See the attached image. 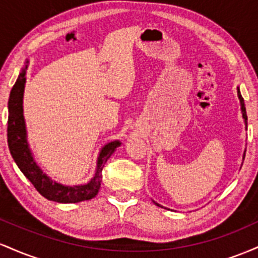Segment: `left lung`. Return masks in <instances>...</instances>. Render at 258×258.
<instances>
[{
  "label": "left lung",
  "mask_w": 258,
  "mask_h": 258,
  "mask_svg": "<svg viewBox=\"0 0 258 258\" xmlns=\"http://www.w3.org/2000/svg\"><path fill=\"white\" fill-rule=\"evenodd\" d=\"M238 96H239V99H240V104H241V112H242V117H244L245 120V125H246V128H247V115H246V109H245V104H244V99H242L241 94H240V91L238 90ZM244 159H245V154H244ZM156 205L160 206L159 204H156Z\"/></svg>",
  "instance_id": "left-lung-1"
}]
</instances>
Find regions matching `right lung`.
I'll return each mask as SVG.
<instances>
[{
	"label": "right lung",
	"mask_w": 258,
	"mask_h": 258,
	"mask_svg": "<svg viewBox=\"0 0 258 258\" xmlns=\"http://www.w3.org/2000/svg\"><path fill=\"white\" fill-rule=\"evenodd\" d=\"M26 69V67H25ZM25 69L18 76L16 84L12 88L8 99V127L7 139L8 148L19 170L32 183L36 190L46 199L63 204H75L80 201L90 200L98 194L100 182H102V170L105 162L112 155L120 142L115 141L108 143L103 148L97 161V171L90 183L85 185L67 186L57 182H53L46 173L42 172L32 158L28 142L24 116H23V93L25 86Z\"/></svg>",
	"instance_id": "add662e5"
}]
</instances>
